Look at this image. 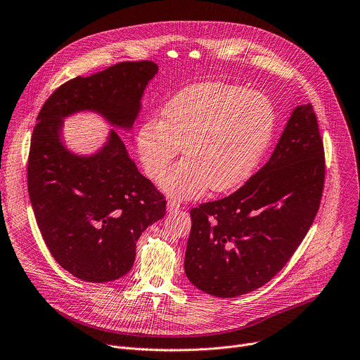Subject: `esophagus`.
<instances>
[{
    "label": "esophagus",
    "instance_id": "esophagus-1",
    "mask_svg": "<svg viewBox=\"0 0 360 360\" xmlns=\"http://www.w3.org/2000/svg\"><path fill=\"white\" fill-rule=\"evenodd\" d=\"M167 210H168V212H178L179 210H181V205L176 202V201H168V204H167Z\"/></svg>",
    "mask_w": 360,
    "mask_h": 360
}]
</instances>
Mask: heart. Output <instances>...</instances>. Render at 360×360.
<instances>
[{
  "instance_id": "obj_1",
  "label": "heart",
  "mask_w": 360,
  "mask_h": 360,
  "mask_svg": "<svg viewBox=\"0 0 360 360\" xmlns=\"http://www.w3.org/2000/svg\"><path fill=\"white\" fill-rule=\"evenodd\" d=\"M276 126L269 97L217 82L189 86L165 105L162 119L150 117L138 130L136 148L146 174L159 179L172 160L182 159L160 188L175 200H195L211 188L240 186L266 152Z\"/></svg>"
}]
</instances>
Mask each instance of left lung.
<instances>
[{"instance_id": "8db88e82", "label": "left lung", "mask_w": 360, "mask_h": 360, "mask_svg": "<svg viewBox=\"0 0 360 360\" xmlns=\"http://www.w3.org/2000/svg\"><path fill=\"white\" fill-rule=\"evenodd\" d=\"M324 150L310 103L292 109L266 165L238 191L191 211L185 274L215 297L270 281L297 250L319 211Z\"/></svg>"}]
</instances>
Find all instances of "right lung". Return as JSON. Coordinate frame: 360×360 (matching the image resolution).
<instances>
[{"instance_id":"1","label":"right lung","mask_w":360,"mask_h":360,"mask_svg":"<svg viewBox=\"0 0 360 360\" xmlns=\"http://www.w3.org/2000/svg\"><path fill=\"white\" fill-rule=\"evenodd\" d=\"M158 72L152 61H124L76 77L49 97L32 130L27 175L32 211L54 259L83 281L127 274L141 234L165 215V198L119 136L132 130ZM79 112L97 114L112 127L90 154L63 142V120Z\"/></svg>"}]
</instances>
